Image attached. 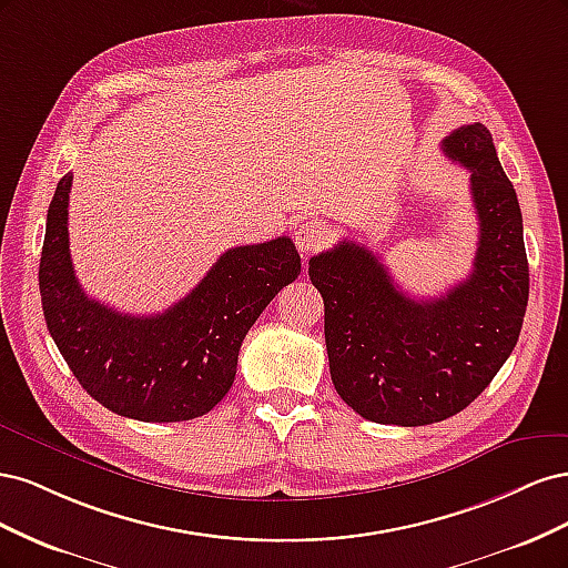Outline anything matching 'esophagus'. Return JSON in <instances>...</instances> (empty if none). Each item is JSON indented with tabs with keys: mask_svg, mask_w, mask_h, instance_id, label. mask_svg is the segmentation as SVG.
<instances>
[{
	"mask_svg": "<svg viewBox=\"0 0 568 568\" xmlns=\"http://www.w3.org/2000/svg\"><path fill=\"white\" fill-rule=\"evenodd\" d=\"M326 236H329V232H326L322 222H305L296 232V246L301 251H313L315 246L324 244Z\"/></svg>",
	"mask_w": 568,
	"mask_h": 568,
	"instance_id": "34e87169",
	"label": "esophagus"
}]
</instances>
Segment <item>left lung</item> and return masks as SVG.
<instances>
[{
	"instance_id": "1",
	"label": "left lung",
	"mask_w": 568,
	"mask_h": 568,
	"mask_svg": "<svg viewBox=\"0 0 568 568\" xmlns=\"http://www.w3.org/2000/svg\"><path fill=\"white\" fill-rule=\"evenodd\" d=\"M443 151L471 173L480 234L467 280L415 301L395 286L379 255L353 242L311 257L307 267L324 301L334 388L376 424L424 426L457 415L500 372L526 315L521 209L488 128H457Z\"/></svg>"
}]
</instances>
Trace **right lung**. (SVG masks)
Wrapping results in <instances>:
<instances>
[{"mask_svg":"<svg viewBox=\"0 0 568 568\" xmlns=\"http://www.w3.org/2000/svg\"><path fill=\"white\" fill-rule=\"evenodd\" d=\"M47 211L40 296L47 329L97 403L136 422H186L211 412L234 384L242 341L280 291L301 274L288 236L236 246L159 315H125L84 294L68 248V194Z\"/></svg>","mask_w":568,"mask_h":568,"instance_id":"right-lung-1","label":"right lung"}]
</instances>
